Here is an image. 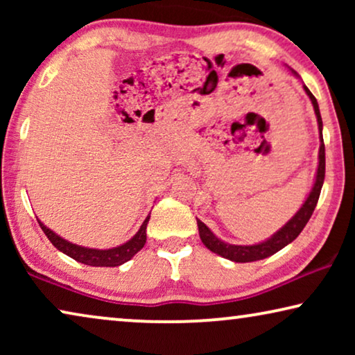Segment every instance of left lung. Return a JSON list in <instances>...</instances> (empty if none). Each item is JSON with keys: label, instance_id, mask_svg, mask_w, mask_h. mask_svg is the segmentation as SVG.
<instances>
[{"label": "left lung", "instance_id": "obj_1", "mask_svg": "<svg viewBox=\"0 0 355 355\" xmlns=\"http://www.w3.org/2000/svg\"><path fill=\"white\" fill-rule=\"evenodd\" d=\"M307 95L312 100L315 114H317V121H318V129H320V137H322V116H320V110H318V103L317 98L312 95L307 87H304ZM320 153H318V169H317V178H315V184L312 192L309 193L307 200L304 202V205L300 207V210L295 213L293 216V220H289L286 225L281 227V230L270 237L268 241L260 242V244L255 245H232V244H226L221 239L213 234V232L208 230V227L203 225L200 220H197V226H198V234H200V239L203 242V245L207 249H210L215 254L225 257L227 260L237 261V263H247V261H257L261 259H266V257L276 254V252L283 249L288 244H291L295 237H297L302 230L307 225L310 216L317 207V202L320 198V192H322V186L324 181V144H323V137L320 139Z\"/></svg>", "mask_w": 355, "mask_h": 355}]
</instances>
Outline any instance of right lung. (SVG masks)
I'll use <instances>...</instances> for the list:
<instances>
[{
  "mask_svg": "<svg viewBox=\"0 0 355 355\" xmlns=\"http://www.w3.org/2000/svg\"><path fill=\"white\" fill-rule=\"evenodd\" d=\"M148 220L150 216L145 218L144 225L140 226L139 232L132 237V239L128 241L123 245L114 247V249H106V250L87 249V247L76 245L72 244V242H67L66 239H62V237L55 234L51 230H48L42 221H38V225H40L42 231L45 232V236L50 239L51 244L55 245L58 250H61L62 254L69 255L71 259L90 266H119L132 259V257L145 245V242H147Z\"/></svg>",
  "mask_w": 355,
  "mask_h": 355,
  "instance_id": "add662e5",
  "label": "right lung"
}]
</instances>
